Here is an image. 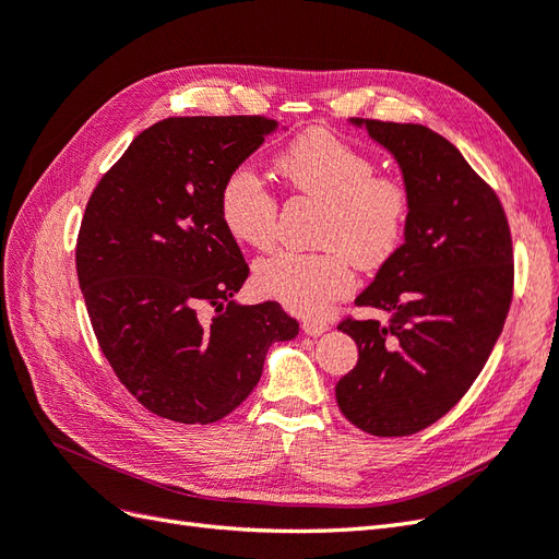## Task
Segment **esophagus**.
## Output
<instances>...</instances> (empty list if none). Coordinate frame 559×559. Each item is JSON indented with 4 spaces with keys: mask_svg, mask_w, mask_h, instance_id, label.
I'll use <instances>...</instances> for the list:
<instances>
[{
    "mask_svg": "<svg viewBox=\"0 0 559 559\" xmlns=\"http://www.w3.org/2000/svg\"><path fill=\"white\" fill-rule=\"evenodd\" d=\"M300 329L306 331L308 335L317 337V335H321V333H326V331H329V321H326V319H319V317H308V319H302Z\"/></svg>",
    "mask_w": 559,
    "mask_h": 559,
    "instance_id": "1",
    "label": "esophagus"
}]
</instances>
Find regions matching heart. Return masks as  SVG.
Returning <instances> with one entry per match:
<instances>
[{
    "mask_svg": "<svg viewBox=\"0 0 559 559\" xmlns=\"http://www.w3.org/2000/svg\"><path fill=\"white\" fill-rule=\"evenodd\" d=\"M277 170L296 193L324 202V251L280 249L253 265V289L296 314H314L354 289L349 259L378 267L399 249L411 198L394 177L373 175L364 151L329 130H310L286 146ZM218 216L233 240L267 249L277 233V200L249 165L233 167L218 191Z\"/></svg>",
    "mask_w": 559,
    "mask_h": 559,
    "instance_id": "b5f03b06",
    "label": "heart"
}]
</instances>
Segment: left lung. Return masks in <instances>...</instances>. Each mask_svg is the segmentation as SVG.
<instances>
[{"label": "left lung", "instance_id": "obj_1", "mask_svg": "<svg viewBox=\"0 0 559 559\" xmlns=\"http://www.w3.org/2000/svg\"><path fill=\"white\" fill-rule=\"evenodd\" d=\"M399 165L411 198L403 245L357 296L384 321H343L359 347L335 384L366 433L411 436L441 419L478 378L509 314L511 230L495 191L441 134L349 118Z\"/></svg>", "mask_w": 559, "mask_h": 559}]
</instances>
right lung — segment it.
<instances>
[{
    "label": "right lung",
    "mask_w": 559,
    "mask_h": 559,
    "mask_svg": "<svg viewBox=\"0 0 559 559\" xmlns=\"http://www.w3.org/2000/svg\"><path fill=\"white\" fill-rule=\"evenodd\" d=\"M280 123L261 116L165 118L97 183L76 273L97 343L144 408L210 425L251 394L273 343L298 321L280 302L242 306L249 267L218 216V191ZM212 305L215 317L197 310Z\"/></svg>",
    "instance_id": "1"
}]
</instances>
